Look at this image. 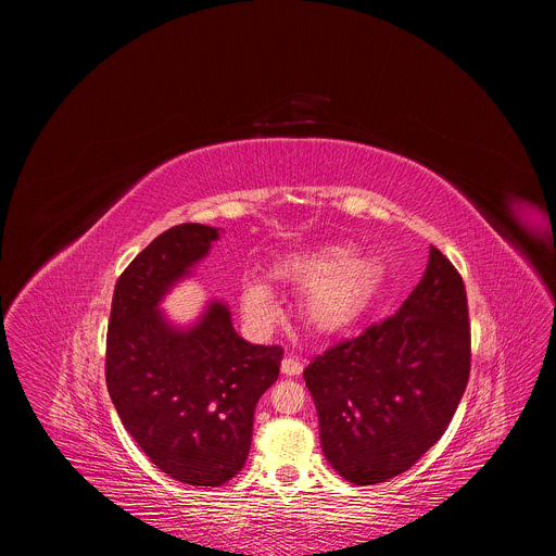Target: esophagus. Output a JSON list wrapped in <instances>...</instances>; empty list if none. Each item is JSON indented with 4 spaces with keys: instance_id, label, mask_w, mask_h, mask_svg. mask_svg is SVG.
Instances as JSON below:
<instances>
[{
    "instance_id": "34e87169",
    "label": "esophagus",
    "mask_w": 556,
    "mask_h": 556,
    "mask_svg": "<svg viewBox=\"0 0 556 556\" xmlns=\"http://www.w3.org/2000/svg\"><path fill=\"white\" fill-rule=\"evenodd\" d=\"M281 371H283L286 376H299V374L303 371V363H301L299 358H294V356H286V358L281 361Z\"/></svg>"
}]
</instances>
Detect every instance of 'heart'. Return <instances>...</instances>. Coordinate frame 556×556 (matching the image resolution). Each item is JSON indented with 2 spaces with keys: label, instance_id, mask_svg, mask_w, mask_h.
I'll list each match as a JSON object with an SVG mask.
<instances>
[{
  "label": "heart",
  "instance_id": "b5f03b06",
  "mask_svg": "<svg viewBox=\"0 0 556 556\" xmlns=\"http://www.w3.org/2000/svg\"><path fill=\"white\" fill-rule=\"evenodd\" d=\"M273 277L294 292H303L305 324L321 334H337L356 324L371 305L380 268L374 260L354 255L350 247H321L281 262ZM242 309L255 324H270L277 303L266 283L253 279L242 286Z\"/></svg>",
  "mask_w": 556,
  "mask_h": 556
}]
</instances>
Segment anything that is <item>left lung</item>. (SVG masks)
<instances>
[{
	"mask_svg": "<svg viewBox=\"0 0 556 556\" xmlns=\"http://www.w3.org/2000/svg\"><path fill=\"white\" fill-rule=\"evenodd\" d=\"M468 374L466 288L431 247L399 312L314 356L303 371L326 459L358 486L409 470L444 435Z\"/></svg>",
	"mask_w": 556,
	"mask_h": 556,
	"instance_id": "obj_1",
	"label": "left lung"
}]
</instances>
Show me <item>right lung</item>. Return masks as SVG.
<instances>
[{
    "mask_svg": "<svg viewBox=\"0 0 556 556\" xmlns=\"http://www.w3.org/2000/svg\"><path fill=\"white\" fill-rule=\"evenodd\" d=\"M217 237L204 224L157 235L118 277L108 326L105 380L123 427L157 468L191 486H222L242 470L257 401L283 356L237 334L222 301L189 330L157 309Z\"/></svg>",
    "mask_w": 556,
    "mask_h": 556,
    "instance_id": "add662e5",
    "label": "right lung"
}]
</instances>
